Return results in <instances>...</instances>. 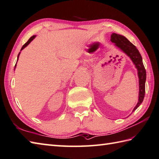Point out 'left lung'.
Returning <instances> with one entry per match:
<instances>
[{
    "label": "left lung",
    "instance_id": "obj_1",
    "mask_svg": "<svg viewBox=\"0 0 159 159\" xmlns=\"http://www.w3.org/2000/svg\"><path fill=\"white\" fill-rule=\"evenodd\" d=\"M111 41L114 43L118 48H119L121 50L125 52L128 57H130L138 70V75L139 79V102L136 106L134 109V111L142 103L145 93L146 71L143 63L141 55L136 47L131 42L129 41L125 36L113 33L111 35Z\"/></svg>",
    "mask_w": 159,
    "mask_h": 159
}]
</instances>
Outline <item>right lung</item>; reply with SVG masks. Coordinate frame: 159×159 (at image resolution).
<instances>
[{
    "instance_id": "add662e5",
    "label": "right lung",
    "mask_w": 159,
    "mask_h": 159,
    "mask_svg": "<svg viewBox=\"0 0 159 159\" xmlns=\"http://www.w3.org/2000/svg\"><path fill=\"white\" fill-rule=\"evenodd\" d=\"M34 38H35V36H32V37H31V38H30L29 40H27V43H25V44L23 45V46L22 47V48H21L20 50H22V49H23L25 48L26 46H27L28 45H29V43H30V42L32 41V40H33ZM19 54H20V53H19V54H18V56H19ZM15 66H16V65H15Z\"/></svg>"
}]
</instances>
